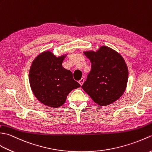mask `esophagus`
Segmentation results:
<instances>
[{"label": "esophagus", "instance_id": "34e87169", "mask_svg": "<svg viewBox=\"0 0 152 152\" xmlns=\"http://www.w3.org/2000/svg\"><path fill=\"white\" fill-rule=\"evenodd\" d=\"M84 82H85V79H84L83 78H82L81 79H80V80H79V84L80 85H83V84L84 83Z\"/></svg>", "mask_w": 152, "mask_h": 152}]
</instances>
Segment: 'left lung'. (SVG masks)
Returning <instances> with one entry per match:
<instances>
[{
    "label": "left lung",
    "mask_w": 152,
    "mask_h": 152,
    "mask_svg": "<svg viewBox=\"0 0 152 152\" xmlns=\"http://www.w3.org/2000/svg\"><path fill=\"white\" fill-rule=\"evenodd\" d=\"M84 54L92 65L82 88L100 106L109 105L118 99L128 80V69L123 57L107 46L101 47L96 52Z\"/></svg>",
    "instance_id": "left-lung-1"
}]
</instances>
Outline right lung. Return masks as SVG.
Listing matches in <instances>:
<instances>
[{"label": "right lung", "mask_w": 152, "mask_h": 152, "mask_svg": "<svg viewBox=\"0 0 152 152\" xmlns=\"http://www.w3.org/2000/svg\"><path fill=\"white\" fill-rule=\"evenodd\" d=\"M64 55L56 57L44 51L34 60L29 72L33 94L42 103L54 108L64 104L71 91L80 86L70 70L62 67Z\"/></svg>", "instance_id": "right-lung-1"}]
</instances>
